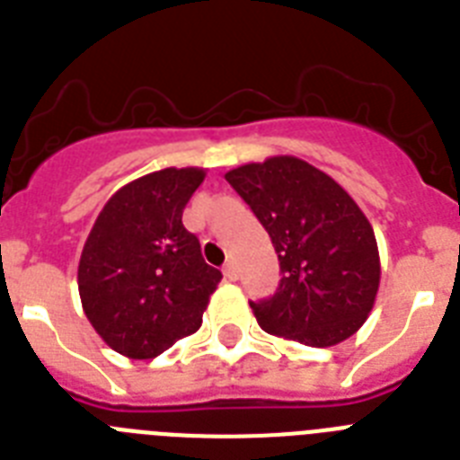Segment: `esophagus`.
<instances>
[{"label": "esophagus", "instance_id": "1", "mask_svg": "<svg viewBox=\"0 0 460 460\" xmlns=\"http://www.w3.org/2000/svg\"><path fill=\"white\" fill-rule=\"evenodd\" d=\"M222 271H224V278H226V280H238V269H236V261L234 260L226 261Z\"/></svg>", "mask_w": 460, "mask_h": 460}]
</instances>
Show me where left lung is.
<instances>
[{
	"label": "left lung",
	"instance_id": "left-lung-1",
	"mask_svg": "<svg viewBox=\"0 0 460 460\" xmlns=\"http://www.w3.org/2000/svg\"><path fill=\"white\" fill-rule=\"evenodd\" d=\"M224 177L269 231L283 271L271 299L250 302L261 330L315 349L353 337L372 314L381 261L372 224L349 191L296 156Z\"/></svg>",
	"mask_w": 460,
	"mask_h": 460
}]
</instances>
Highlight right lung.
<instances>
[{"label": "right lung", "instance_id": "right-lung-1", "mask_svg": "<svg viewBox=\"0 0 460 460\" xmlns=\"http://www.w3.org/2000/svg\"><path fill=\"white\" fill-rule=\"evenodd\" d=\"M203 168H164L121 187L81 250L79 296L111 350L149 360L203 323L222 273L206 264L182 224Z\"/></svg>", "mask_w": 460, "mask_h": 460}]
</instances>
